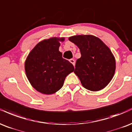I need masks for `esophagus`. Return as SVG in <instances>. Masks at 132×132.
<instances>
[{"instance_id": "esophagus-1", "label": "esophagus", "mask_w": 132, "mask_h": 132, "mask_svg": "<svg viewBox=\"0 0 132 132\" xmlns=\"http://www.w3.org/2000/svg\"><path fill=\"white\" fill-rule=\"evenodd\" d=\"M70 62L72 63V64L73 65H75V60L73 59H70Z\"/></svg>"}]
</instances>
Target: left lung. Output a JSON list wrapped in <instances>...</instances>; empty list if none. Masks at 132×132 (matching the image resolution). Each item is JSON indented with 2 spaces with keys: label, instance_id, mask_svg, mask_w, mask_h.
Wrapping results in <instances>:
<instances>
[{
  "label": "left lung",
  "instance_id": "8db88e82",
  "mask_svg": "<svg viewBox=\"0 0 132 132\" xmlns=\"http://www.w3.org/2000/svg\"><path fill=\"white\" fill-rule=\"evenodd\" d=\"M69 41L80 49L74 73L86 89L97 91L109 83L116 70V60L109 48L100 39L92 35L70 37Z\"/></svg>",
  "mask_w": 132,
  "mask_h": 132
}]
</instances>
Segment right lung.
I'll use <instances>...</instances> for the list:
<instances>
[{
  "mask_svg": "<svg viewBox=\"0 0 132 132\" xmlns=\"http://www.w3.org/2000/svg\"><path fill=\"white\" fill-rule=\"evenodd\" d=\"M64 38H52L38 43L31 51L24 63L27 78L32 87L41 93L53 94L62 87L65 77L74 67L62 57L59 51V41Z\"/></svg>",
  "mask_w": 132,
  "mask_h": 132,
  "instance_id": "obj_1",
  "label": "right lung"
}]
</instances>
